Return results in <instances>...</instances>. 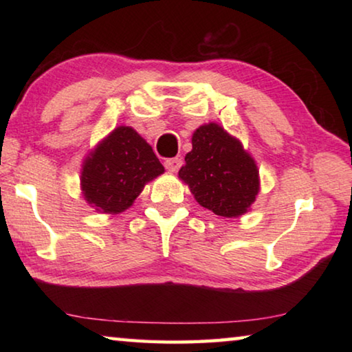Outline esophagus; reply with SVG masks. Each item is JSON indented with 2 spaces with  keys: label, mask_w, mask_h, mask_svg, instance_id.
I'll return each mask as SVG.
<instances>
[{
  "label": "esophagus",
  "mask_w": 352,
  "mask_h": 352,
  "mask_svg": "<svg viewBox=\"0 0 352 352\" xmlns=\"http://www.w3.org/2000/svg\"><path fill=\"white\" fill-rule=\"evenodd\" d=\"M164 166L169 172H177L182 166V160L180 158H169L164 162Z\"/></svg>",
  "instance_id": "34e87169"
}]
</instances>
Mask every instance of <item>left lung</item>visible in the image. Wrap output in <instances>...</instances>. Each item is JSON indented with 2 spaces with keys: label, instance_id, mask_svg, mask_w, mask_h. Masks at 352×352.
<instances>
[{
  "label": "left lung",
  "instance_id": "8db88e82",
  "mask_svg": "<svg viewBox=\"0 0 352 352\" xmlns=\"http://www.w3.org/2000/svg\"><path fill=\"white\" fill-rule=\"evenodd\" d=\"M178 177L195 200L222 217H239L259 192V170L239 140L219 124H205L192 135V151Z\"/></svg>",
  "mask_w": 352,
  "mask_h": 352
}]
</instances>
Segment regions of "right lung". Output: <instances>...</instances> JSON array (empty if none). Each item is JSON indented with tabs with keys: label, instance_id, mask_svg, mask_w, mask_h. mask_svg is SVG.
I'll return each mask as SVG.
<instances>
[{
	"label": "right lung",
	"instance_id": "obj_1",
	"mask_svg": "<svg viewBox=\"0 0 352 352\" xmlns=\"http://www.w3.org/2000/svg\"><path fill=\"white\" fill-rule=\"evenodd\" d=\"M164 172L152 147L132 127H116L82 164L80 188L98 212L118 214L132 206L147 182Z\"/></svg>",
	"mask_w": 352,
	"mask_h": 352
}]
</instances>
